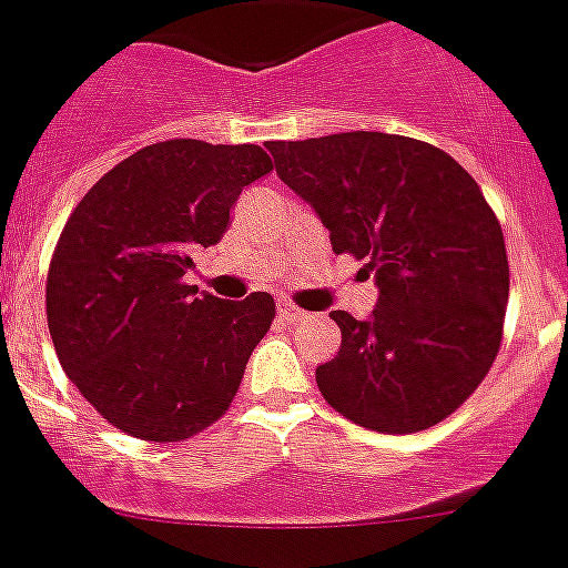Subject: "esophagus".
Returning <instances> with one entry per match:
<instances>
[{
  "mask_svg": "<svg viewBox=\"0 0 568 568\" xmlns=\"http://www.w3.org/2000/svg\"><path fill=\"white\" fill-rule=\"evenodd\" d=\"M278 317L284 323H287V326H293V323H301L306 317V312L304 310H298V306H293V304H287V301H284V304H278Z\"/></svg>",
  "mask_w": 568,
  "mask_h": 568,
  "instance_id": "esophagus-1",
  "label": "esophagus"
}]
</instances>
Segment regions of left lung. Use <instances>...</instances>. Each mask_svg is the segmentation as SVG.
I'll return each instance as SVG.
<instances>
[{
	"mask_svg": "<svg viewBox=\"0 0 568 568\" xmlns=\"http://www.w3.org/2000/svg\"><path fill=\"white\" fill-rule=\"evenodd\" d=\"M275 172L328 229L334 253L374 270L368 321L328 312L343 332L315 371L354 424L409 435L449 418L494 365L510 267L477 181L440 148L354 131L267 142Z\"/></svg>",
	"mask_w": 568,
	"mask_h": 568,
	"instance_id": "left-lung-1",
	"label": "left lung"
}]
</instances>
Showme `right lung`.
Returning a JSON list of instances; mask_svg holds the SVG:
<instances>
[{
	"label": "right lung",
	"mask_w": 568,
	"mask_h": 568,
	"mask_svg": "<svg viewBox=\"0 0 568 568\" xmlns=\"http://www.w3.org/2000/svg\"><path fill=\"white\" fill-rule=\"evenodd\" d=\"M270 170L258 144L170 139L119 161L74 206L47 273V323L61 368L116 429L186 440L234 402L273 295L223 301L183 275Z\"/></svg>",
	"instance_id": "right-lung-1"
}]
</instances>
